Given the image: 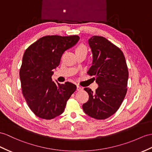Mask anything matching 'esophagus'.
Masks as SVG:
<instances>
[{
  "label": "esophagus",
  "mask_w": 152,
  "mask_h": 152,
  "mask_svg": "<svg viewBox=\"0 0 152 152\" xmlns=\"http://www.w3.org/2000/svg\"><path fill=\"white\" fill-rule=\"evenodd\" d=\"M77 91H81V90H83V88L77 85Z\"/></svg>",
  "instance_id": "34e87169"
}]
</instances>
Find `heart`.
Returning a JSON list of instances; mask_svg holds the SVG:
<instances>
[{
	"label": "heart",
	"mask_w": 152,
	"mask_h": 152,
	"mask_svg": "<svg viewBox=\"0 0 152 152\" xmlns=\"http://www.w3.org/2000/svg\"><path fill=\"white\" fill-rule=\"evenodd\" d=\"M76 51H86L87 52V48L84 44H80V45L77 48Z\"/></svg>",
	"instance_id": "obj_1"
}]
</instances>
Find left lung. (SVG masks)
<instances>
[{
  "label": "left lung",
  "mask_w": 152,
  "mask_h": 152,
  "mask_svg": "<svg viewBox=\"0 0 152 152\" xmlns=\"http://www.w3.org/2000/svg\"><path fill=\"white\" fill-rule=\"evenodd\" d=\"M88 44L93 61L88 73L95 76L99 87L95 92L90 88L84 89L89 99L83 108L92 118L105 119L117 112L126 94L127 64L123 51L103 37H91Z\"/></svg>",
  "instance_id": "1"
}]
</instances>
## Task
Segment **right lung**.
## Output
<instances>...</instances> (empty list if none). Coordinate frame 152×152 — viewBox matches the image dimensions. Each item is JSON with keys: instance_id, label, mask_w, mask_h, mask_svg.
Returning a JSON list of instances; mask_svg holds the SVG:
<instances>
[{"instance_id": "add662e5", "label": "right lung", "mask_w": 152, "mask_h": 152, "mask_svg": "<svg viewBox=\"0 0 152 152\" xmlns=\"http://www.w3.org/2000/svg\"><path fill=\"white\" fill-rule=\"evenodd\" d=\"M79 39L78 35L45 36L25 51L19 72L22 91L29 108L37 117L49 120L60 115L76 90L75 84L55 83L51 76L63 53Z\"/></svg>"}]
</instances>
